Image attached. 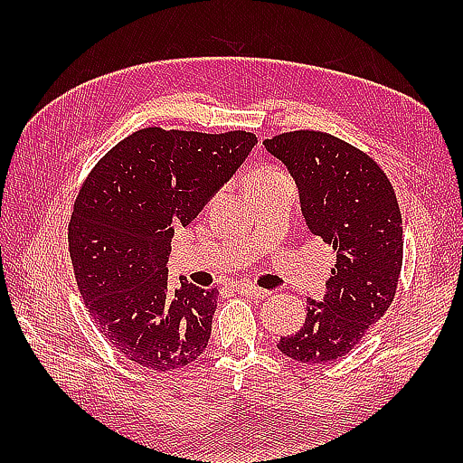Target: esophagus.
I'll return each instance as SVG.
<instances>
[{
    "mask_svg": "<svg viewBox=\"0 0 463 463\" xmlns=\"http://www.w3.org/2000/svg\"><path fill=\"white\" fill-rule=\"evenodd\" d=\"M237 292H241L242 297H247V298H267V297H270V290H264V288H257V287H252V284H242V287H239L237 288Z\"/></svg>",
    "mask_w": 463,
    "mask_h": 463,
    "instance_id": "1",
    "label": "esophagus"
}]
</instances>
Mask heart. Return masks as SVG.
<instances>
[{
	"mask_svg": "<svg viewBox=\"0 0 463 463\" xmlns=\"http://www.w3.org/2000/svg\"><path fill=\"white\" fill-rule=\"evenodd\" d=\"M279 175H282V173L274 171V169H262L260 173H257V175L252 176V179L249 181V184L250 183H259V181H267V179H272V176H279Z\"/></svg>",
	"mask_w": 463,
	"mask_h": 463,
	"instance_id": "obj_1",
	"label": "heart"
}]
</instances>
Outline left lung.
Here are the masks:
<instances>
[{"label":"left lung","mask_w":463,"mask_h":463,"mask_svg":"<svg viewBox=\"0 0 463 463\" xmlns=\"http://www.w3.org/2000/svg\"><path fill=\"white\" fill-rule=\"evenodd\" d=\"M262 145L297 183L310 232L336 250L322 300H307L304 326L277 346L297 362L328 364L356 346L396 297L404 257L396 193L376 161L328 133L294 131Z\"/></svg>","instance_id":"1"}]
</instances>
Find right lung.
<instances>
[{"label":"right lung","instance_id":"add662e5","mask_svg":"<svg viewBox=\"0 0 463 463\" xmlns=\"http://www.w3.org/2000/svg\"><path fill=\"white\" fill-rule=\"evenodd\" d=\"M257 137L149 127L93 166L69 222L77 288L111 346L137 366L175 372L211 338L219 290H169L171 239L237 173Z\"/></svg>","mask_w":463,"mask_h":463}]
</instances>
